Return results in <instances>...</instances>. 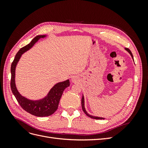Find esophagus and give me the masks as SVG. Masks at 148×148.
I'll use <instances>...</instances> for the list:
<instances>
[{"mask_svg":"<svg viewBox=\"0 0 148 148\" xmlns=\"http://www.w3.org/2000/svg\"><path fill=\"white\" fill-rule=\"evenodd\" d=\"M71 80H72L73 82H76L77 81V78H76L75 77H73L72 78V79H71Z\"/></svg>","mask_w":148,"mask_h":148,"instance_id":"esophagus-1","label":"esophagus"}]
</instances>
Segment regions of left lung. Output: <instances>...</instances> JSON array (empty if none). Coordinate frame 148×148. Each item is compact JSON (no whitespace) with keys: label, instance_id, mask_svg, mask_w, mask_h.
I'll return each instance as SVG.
<instances>
[{"label":"left lung","instance_id":"left-lung-1","mask_svg":"<svg viewBox=\"0 0 148 148\" xmlns=\"http://www.w3.org/2000/svg\"><path fill=\"white\" fill-rule=\"evenodd\" d=\"M126 49V50L130 53V55H131V56L132 57V58L133 59V54H132V52H131V51L129 49ZM82 109H83V112H84L85 113V114H86L87 116H88L89 117H90V118H91V119H99V120H102V119H104V118H102V117H94V116H92V115H89L87 112H86V110H85V109H84V97H83H83H82Z\"/></svg>","mask_w":148,"mask_h":148}]
</instances>
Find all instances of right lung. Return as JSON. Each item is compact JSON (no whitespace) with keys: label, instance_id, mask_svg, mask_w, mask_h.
I'll list each match as a JSON object with an SVG mask.
<instances>
[{"label":"right lung","instance_id":"obj_1","mask_svg":"<svg viewBox=\"0 0 148 148\" xmlns=\"http://www.w3.org/2000/svg\"><path fill=\"white\" fill-rule=\"evenodd\" d=\"M44 37H45V35L37 36L28 45L21 48L16 54L11 65L10 87L13 95L15 96L16 99L22 109L30 114L36 116V117H46V116H49L54 113L58 108L60 97L63 94L64 89L70 86V82L69 79L64 82L57 83L51 89L47 96L42 100L36 101L27 99L26 98L21 96L20 93L18 92L15 83V71L18 62L21 56L25 52L28 51L29 49L32 47L35 42L38 41L39 38Z\"/></svg>","mask_w":148,"mask_h":148}]
</instances>
